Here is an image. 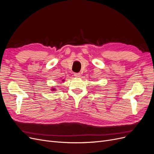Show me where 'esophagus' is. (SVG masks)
Segmentation results:
<instances>
[{
	"label": "esophagus",
	"instance_id": "obj_1",
	"mask_svg": "<svg viewBox=\"0 0 154 154\" xmlns=\"http://www.w3.org/2000/svg\"><path fill=\"white\" fill-rule=\"evenodd\" d=\"M74 76H75V77H80L81 73H74Z\"/></svg>",
	"mask_w": 154,
	"mask_h": 154
}]
</instances>
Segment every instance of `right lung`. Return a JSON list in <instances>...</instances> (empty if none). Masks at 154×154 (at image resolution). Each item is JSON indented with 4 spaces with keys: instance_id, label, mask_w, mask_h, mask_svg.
Returning <instances> with one entry per match:
<instances>
[{
    "instance_id": "1",
    "label": "right lung",
    "mask_w": 154,
    "mask_h": 154,
    "mask_svg": "<svg viewBox=\"0 0 154 154\" xmlns=\"http://www.w3.org/2000/svg\"><path fill=\"white\" fill-rule=\"evenodd\" d=\"M52 90V91H54V90H55V89H54V88H53L52 89V90Z\"/></svg>"
}]
</instances>
